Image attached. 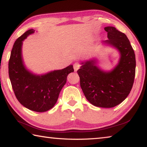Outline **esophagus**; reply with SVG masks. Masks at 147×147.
Returning <instances> with one entry per match:
<instances>
[{
  "label": "esophagus",
  "mask_w": 147,
  "mask_h": 147,
  "mask_svg": "<svg viewBox=\"0 0 147 147\" xmlns=\"http://www.w3.org/2000/svg\"><path fill=\"white\" fill-rule=\"evenodd\" d=\"M73 67H74V71H77L79 69V68L80 67V64L78 63H75L73 65Z\"/></svg>",
  "instance_id": "34e87169"
}]
</instances>
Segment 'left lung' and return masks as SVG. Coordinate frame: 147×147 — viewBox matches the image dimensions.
Instances as JSON below:
<instances>
[{"instance_id": "8db88e82", "label": "left lung", "mask_w": 147, "mask_h": 147, "mask_svg": "<svg viewBox=\"0 0 147 147\" xmlns=\"http://www.w3.org/2000/svg\"><path fill=\"white\" fill-rule=\"evenodd\" d=\"M108 39L104 43L115 47L121 54L119 61L110 71L96 65V59L82 62L77 71L80 87L89 102L100 108H113L125 100L132 88L136 74V56L125 34L115 27L104 28Z\"/></svg>"}]
</instances>
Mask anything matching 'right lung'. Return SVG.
<instances>
[{
	"label": "right lung",
	"instance_id": "obj_1",
	"mask_svg": "<svg viewBox=\"0 0 147 147\" xmlns=\"http://www.w3.org/2000/svg\"><path fill=\"white\" fill-rule=\"evenodd\" d=\"M34 32L33 29L28 30L15 42L9 60L8 73L19 102L32 111L44 112L55 105L67 75L74 72V69L70 65L43 75H36L27 70L22 58V45L27 36Z\"/></svg>",
	"mask_w": 147,
	"mask_h": 147
}]
</instances>
